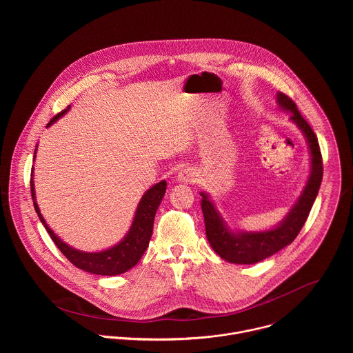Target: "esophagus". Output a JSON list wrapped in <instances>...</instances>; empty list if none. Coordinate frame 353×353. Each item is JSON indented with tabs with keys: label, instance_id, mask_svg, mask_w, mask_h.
I'll use <instances>...</instances> for the list:
<instances>
[{
	"label": "esophagus",
	"instance_id": "obj_1",
	"mask_svg": "<svg viewBox=\"0 0 353 353\" xmlns=\"http://www.w3.org/2000/svg\"><path fill=\"white\" fill-rule=\"evenodd\" d=\"M178 181L183 183H192L196 181V172L192 168H183L178 172Z\"/></svg>",
	"mask_w": 353,
	"mask_h": 353
}]
</instances>
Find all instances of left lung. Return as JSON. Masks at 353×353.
<instances>
[{
    "instance_id": "8db88e82",
    "label": "left lung",
    "mask_w": 353,
    "mask_h": 353,
    "mask_svg": "<svg viewBox=\"0 0 353 353\" xmlns=\"http://www.w3.org/2000/svg\"><path fill=\"white\" fill-rule=\"evenodd\" d=\"M277 101L283 110L292 112L290 119L302 130L308 143V148L311 153L310 176L301 197L291 208L285 219L280 221V224L276 225L274 228L259 232H234L232 230H230L227 223L223 220L221 214L214 208V203L209 200L208 194L201 193V208L205 220L206 238L214 252L223 259L232 263H255L291 245L301 232L308 217V213L316 199L322 182V154L315 133L312 132L307 121L303 118L296 104L291 98H288L283 92H277Z\"/></svg>"
}]
</instances>
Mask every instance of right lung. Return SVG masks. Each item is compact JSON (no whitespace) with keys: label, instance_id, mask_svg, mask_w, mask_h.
Instances as JSON below:
<instances>
[{"label":"right lung","instance_id":"1","mask_svg":"<svg viewBox=\"0 0 353 353\" xmlns=\"http://www.w3.org/2000/svg\"><path fill=\"white\" fill-rule=\"evenodd\" d=\"M70 105H68L65 110L58 112L48 126L52 125L58 118H61ZM37 153V150H35ZM35 159V156H34ZM34 171V168H32ZM167 188V182L161 181L156 185H153L150 190L145 192V194L141 197L139 202L133 223L125 238L115 245L114 248H110L107 250L99 252H85L76 250L70 246H68L65 242H62L48 225L45 221L39 206L35 201V189H34V181L31 178V196L34 200V208L38 213L39 220L45 225L46 231L49 232L52 242L55 246L61 250V252L79 269H83L88 273L101 274V276H117L121 273L128 272L130 268H133L143 256V254L147 250L150 241H151L152 231H153V220L156 210L160 205V202L164 197Z\"/></svg>","mask_w":353,"mask_h":353}]
</instances>
